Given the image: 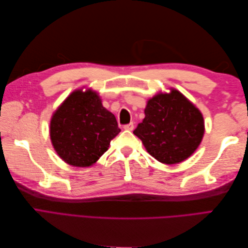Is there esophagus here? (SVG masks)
<instances>
[{
    "mask_svg": "<svg viewBox=\"0 0 248 248\" xmlns=\"http://www.w3.org/2000/svg\"><path fill=\"white\" fill-rule=\"evenodd\" d=\"M123 128L125 129V130H133V128H134V125H133V123H129V124H126V125H124V127Z\"/></svg>",
    "mask_w": 248,
    "mask_h": 248,
    "instance_id": "obj_1",
    "label": "esophagus"
}]
</instances>
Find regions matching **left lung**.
I'll return each instance as SVG.
<instances>
[{
	"instance_id": "1",
	"label": "left lung",
	"mask_w": 248,
	"mask_h": 248,
	"mask_svg": "<svg viewBox=\"0 0 248 248\" xmlns=\"http://www.w3.org/2000/svg\"><path fill=\"white\" fill-rule=\"evenodd\" d=\"M205 131L202 112L175 89L149 99L145 119L133 133L159 162L179 163L200 146Z\"/></svg>"
}]
</instances>
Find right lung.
<instances>
[{"label": "right lung", "mask_w": 248, "mask_h": 248, "mask_svg": "<svg viewBox=\"0 0 248 248\" xmlns=\"http://www.w3.org/2000/svg\"><path fill=\"white\" fill-rule=\"evenodd\" d=\"M121 131L116 117L103 108L92 90L72 92L50 120V140L56 152L73 167H91L108 151Z\"/></svg>", "instance_id": "1"}]
</instances>
